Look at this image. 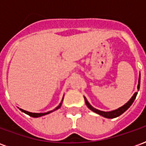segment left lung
Listing matches in <instances>:
<instances>
[{
    "label": "left lung",
    "instance_id": "8db88e82",
    "mask_svg": "<svg viewBox=\"0 0 146 146\" xmlns=\"http://www.w3.org/2000/svg\"><path fill=\"white\" fill-rule=\"evenodd\" d=\"M139 88H140V76H139V78H138V90H139ZM137 94H138V92H135L134 95L132 96L131 98L129 100L125 105H123V106L121 107H119V109H117V110H113V111H110V112H104V111H101V110H98L97 109H95L93 106H92L90 103H89L88 100H87V98L84 97V100H85V103L87 105V106L90 109V110L93 111V112H95V113H98L99 115H101V116H104L106 118H109V119H113V118H116L117 116H120L121 114L125 112L126 110H127L132 105V103L134 102L135 101V98H136V96H137Z\"/></svg>",
    "mask_w": 146,
    "mask_h": 146
}]
</instances>
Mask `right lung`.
Segmentation results:
<instances>
[{
	"label": "right lung",
	"mask_w": 146,
	"mask_h": 146,
	"mask_svg": "<svg viewBox=\"0 0 146 146\" xmlns=\"http://www.w3.org/2000/svg\"><path fill=\"white\" fill-rule=\"evenodd\" d=\"M63 100V99H62ZM62 101L61 102V103L59 104V106H58L57 107L55 108L54 110H51V111H49V112H47V113H30V112H28V111H26V110H22V109H19V110L22 111V112H23V113H25L26 114H27V115H29V116H32V117H40V116H44V115H47V114H48V113H51V112H53V111H54V110H58V109H59V108L61 107V106H62Z\"/></svg>",
	"instance_id": "1"
}]
</instances>
